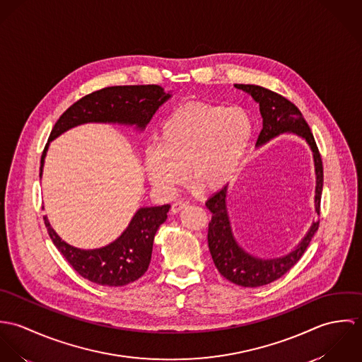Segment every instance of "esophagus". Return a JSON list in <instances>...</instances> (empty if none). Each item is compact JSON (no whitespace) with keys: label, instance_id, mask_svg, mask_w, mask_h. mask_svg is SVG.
<instances>
[{"label":"esophagus","instance_id":"esophagus-1","mask_svg":"<svg viewBox=\"0 0 362 362\" xmlns=\"http://www.w3.org/2000/svg\"><path fill=\"white\" fill-rule=\"evenodd\" d=\"M188 205H189V202H187V201H175L173 204V206H171V211L173 213H178L180 210H182L184 207H187Z\"/></svg>","mask_w":362,"mask_h":362}]
</instances>
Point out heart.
Here are the masks:
<instances>
[{
  "label": "heart",
  "mask_w": 362,
  "mask_h": 362,
  "mask_svg": "<svg viewBox=\"0 0 362 362\" xmlns=\"http://www.w3.org/2000/svg\"><path fill=\"white\" fill-rule=\"evenodd\" d=\"M254 124L241 107L192 102L170 112L156 132V151L145 157L149 180L171 194L185 181L204 192L228 185L252 139Z\"/></svg>",
  "instance_id": "obj_1"
}]
</instances>
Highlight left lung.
Here are the masks:
<instances>
[{
    "mask_svg": "<svg viewBox=\"0 0 362 362\" xmlns=\"http://www.w3.org/2000/svg\"><path fill=\"white\" fill-rule=\"evenodd\" d=\"M235 88L250 93L260 105L263 127L259 132L257 141L258 145L270 141L272 138L283 132H294L303 136L310 144V149L313 152L316 171L315 205L316 213L320 214V198L323 187L322 157L316 146L315 138L310 132V125L298 107L281 95L262 86L235 85ZM226 195L227 187L217 191L206 202V207L211 213V220L207 230V243L214 266L221 276H224L231 283L243 287L266 286L280 279L304 255L313 234L319 227V220L313 221L308 234L304 237L301 244L288 255L277 259L255 258L247 254L243 248H240L233 237L226 210Z\"/></svg>",
    "mask_w": 362,
    "mask_h": 362,
    "instance_id": "obj_1",
    "label": "left lung"
}]
</instances>
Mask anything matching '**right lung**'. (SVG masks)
Wrapping results in <instances>:
<instances>
[{"instance_id":"obj_1","label":"right lung","mask_w":362,"mask_h":362,"mask_svg":"<svg viewBox=\"0 0 362 362\" xmlns=\"http://www.w3.org/2000/svg\"><path fill=\"white\" fill-rule=\"evenodd\" d=\"M168 99L170 95L164 93L158 85L103 88L66 108L52 127L49 142L85 122L135 124L138 128H145L156 110ZM47 146L49 144L42 155L40 175ZM168 210L170 205L139 209L119 238L92 251L68 245L55 234L47 217L43 218L52 244L82 277L100 286L121 287L138 280L148 270L156 233L165 221Z\"/></svg>"}]
</instances>
